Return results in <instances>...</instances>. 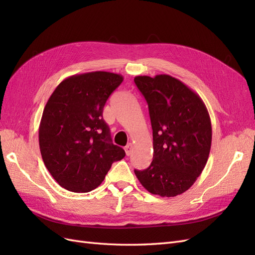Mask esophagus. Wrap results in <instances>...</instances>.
<instances>
[{"label":"esophagus","instance_id":"1","mask_svg":"<svg viewBox=\"0 0 255 255\" xmlns=\"http://www.w3.org/2000/svg\"><path fill=\"white\" fill-rule=\"evenodd\" d=\"M125 150H126V154L128 156H129L130 155V153H132V150H133V144L132 143H128L126 148H125Z\"/></svg>","mask_w":255,"mask_h":255}]
</instances>
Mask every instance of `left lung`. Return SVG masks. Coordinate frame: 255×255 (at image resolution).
Segmentation results:
<instances>
[{
    "mask_svg": "<svg viewBox=\"0 0 255 255\" xmlns=\"http://www.w3.org/2000/svg\"><path fill=\"white\" fill-rule=\"evenodd\" d=\"M134 82L148 103L153 129V160L135 174L153 195H181L202 173L210 155L212 125L206 106L171 75H139Z\"/></svg>",
    "mask_w": 255,
    "mask_h": 255,
    "instance_id": "8db88e82",
    "label": "left lung"
}]
</instances>
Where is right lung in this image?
<instances>
[{
    "label": "right lung",
    "instance_id": "obj_1",
    "mask_svg": "<svg viewBox=\"0 0 255 255\" xmlns=\"http://www.w3.org/2000/svg\"><path fill=\"white\" fill-rule=\"evenodd\" d=\"M123 81L121 74L95 71L65 79L44 106L39 126L43 163L61 187L97 188L116 160L126 156L112 142L103 107Z\"/></svg>",
    "mask_w": 255,
    "mask_h": 255
}]
</instances>
